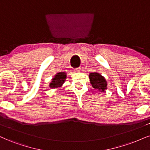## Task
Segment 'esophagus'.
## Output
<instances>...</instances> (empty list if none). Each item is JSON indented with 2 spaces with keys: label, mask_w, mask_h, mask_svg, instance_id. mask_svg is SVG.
<instances>
[{
  "label": "esophagus",
  "mask_w": 150,
  "mask_h": 150,
  "mask_svg": "<svg viewBox=\"0 0 150 150\" xmlns=\"http://www.w3.org/2000/svg\"><path fill=\"white\" fill-rule=\"evenodd\" d=\"M74 70L75 72H79L81 71V68L80 67H78V68H75V69H74Z\"/></svg>",
  "instance_id": "1"
}]
</instances>
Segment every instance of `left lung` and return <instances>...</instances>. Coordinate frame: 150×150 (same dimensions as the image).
<instances>
[{
  "label": "left lung",
  "mask_w": 150,
  "mask_h": 150,
  "mask_svg": "<svg viewBox=\"0 0 150 150\" xmlns=\"http://www.w3.org/2000/svg\"><path fill=\"white\" fill-rule=\"evenodd\" d=\"M90 82L95 89L100 92H105L108 88V83L104 76L98 72H91L89 74Z\"/></svg>",
  "instance_id": "8db88e82"
}]
</instances>
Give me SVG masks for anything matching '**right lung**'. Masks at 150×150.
<instances>
[{
  "label": "right lung",
  "instance_id": "add662e5",
  "mask_svg": "<svg viewBox=\"0 0 150 150\" xmlns=\"http://www.w3.org/2000/svg\"><path fill=\"white\" fill-rule=\"evenodd\" d=\"M67 79L66 72H58L51 79L49 88L52 89H58L62 86Z\"/></svg>",
  "mask_w": 150,
  "mask_h": 150
}]
</instances>
